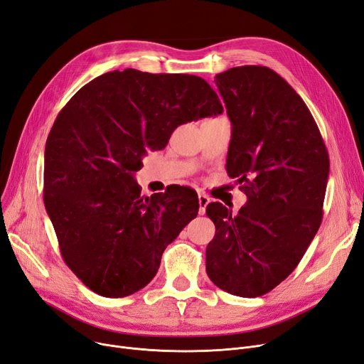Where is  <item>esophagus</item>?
<instances>
[{
	"instance_id": "34e87169",
	"label": "esophagus",
	"mask_w": 364,
	"mask_h": 364,
	"mask_svg": "<svg viewBox=\"0 0 364 364\" xmlns=\"http://www.w3.org/2000/svg\"><path fill=\"white\" fill-rule=\"evenodd\" d=\"M198 199H199V214L203 215L205 211H206V206L209 203V198L206 195H203V193H199Z\"/></svg>"
}]
</instances>
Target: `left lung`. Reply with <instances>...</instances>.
<instances>
[{
	"instance_id": "1",
	"label": "left lung",
	"mask_w": 364,
	"mask_h": 364,
	"mask_svg": "<svg viewBox=\"0 0 364 364\" xmlns=\"http://www.w3.org/2000/svg\"><path fill=\"white\" fill-rule=\"evenodd\" d=\"M214 82L232 121L225 169L247 202L237 214L206 206L215 224L206 273L220 289L255 298L288 277L314 239L329 155L307 105L270 68H232Z\"/></svg>"
}]
</instances>
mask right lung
Masks as SVG:
<instances>
[{
	"mask_svg": "<svg viewBox=\"0 0 364 364\" xmlns=\"http://www.w3.org/2000/svg\"><path fill=\"white\" fill-rule=\"evenodd\" d=\"M220 113L200 76L125 69L94 78L57 114L44 203L66 265L92 292L124 298L155 277L165 247L198 215V195L178 186L143 198L132 174L178 125Z\"/></svg>",
	"mask_w": 364,
	"mask_h": 364,
	"instance_id": "1",
	"label": "right lung"
}]
</instances>
